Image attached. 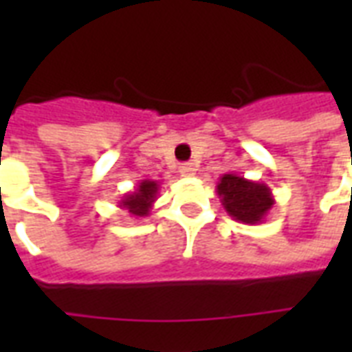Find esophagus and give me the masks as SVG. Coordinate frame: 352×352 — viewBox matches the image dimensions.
Here are the masks:
<instances>
[{
	"mask_svg": "<svg viewBox=\"0 0 352 352\" xmlns=\"http://www.w3.org/2000/svg\"><path fill=\"white\" fill-rule=\"evenodd\" d=\"M179 171H181L182 177H193L197 170H195V166H193L192 162H186V164H181Z\"/></svg>",
	"mask_w": 352,
	"mask_h": 352,
	"instance_id": "obj_1",
	"label": "esophagus"
}]
</instances>
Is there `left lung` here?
I'll list each match as a JSON object with an SVG mask.
<instances>
[{
	"mask_svg": "<svg viewBox=\"0 0 352 352\" xmlns=\"http://www.w3.org/2000/svg\"><path fill=\"white\" fill-rule=\"evenodd\" d=\"M215 192L226 214L243 225L263 223L276 203L270 188L265 182L248 181L235 173H225L221 177Z\"/></svg>",
	"mask_w": 352,
	"mask_h": 352,
	"instance_id": "8db88e82",
	"label": "left lung"
}]
</instances>
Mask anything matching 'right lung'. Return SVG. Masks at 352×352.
<instances>
[{
  "label": "right lung",
  "instance_id": "add662e5",
  "mask_svg": "<svg viewBox=\"0 0 352 352\" xmlns=\"http://www.w3.org/2000/svg\"><path fill=\"white\" fill-rule=\"evenodd\" d=\"M159 190L160 182L144 179V181L138 182L135 192L126 193L120 199L118 206L122 210H127V214L131 215V217H146V215H149V212L153 208V203L159 197Z\"/></svg>",
  "mask_w": 352,
  "mask_h": 352
}]
</instances>
